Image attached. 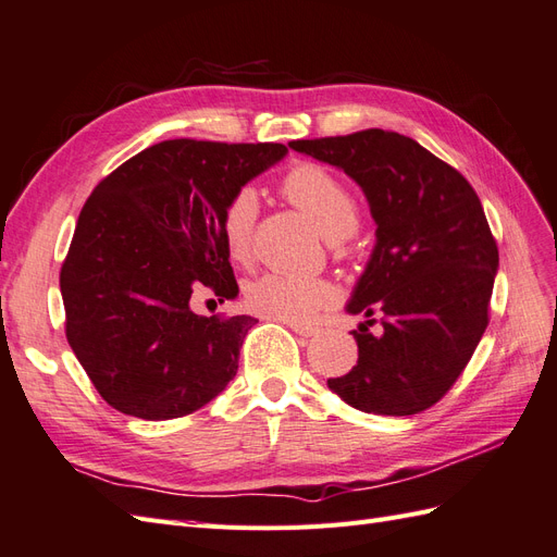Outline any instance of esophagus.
<instances>
[{
	"instance_id": "esophagus-1",
	"label": "esophagus",
	"mask_w": 557,
	"mask_h": 557,
	"mask_svg": "<svg viewBox=\"0 0 557 557\" xmlns=\"http://www.w3.org/2000/svg\"><path fill=\"white\" fill-rule=\"evenodd\" d=\"M289 330H292L294 334H298V336H315V334H318L315 326H310V324H298V322H289Z\"/></svg>"
}]
</instances>
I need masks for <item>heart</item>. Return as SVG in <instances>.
Here are the masks:
<instances>
[{"label":"heart","mask_w":557,"mask_h":557,"mask_svg":"<svg viewBox=\"0 0 557 557\" xmlns=\"http://www.w3.org/2000/svg\"><path fill=\"white\" fill-rule=\"evenodd\" d=\"M282 193L330 242L346 239L358 227L360 209L352 193L320 164H296L284 176ZM256 211L259 199L251 188L235 193L223 209L221 239L233 263L249 261ZM336 298L338 289L330 280H298L275 273L256 277L245 287V306L256 315L277 322H310Z\"/></svg>","instance_id":"b5f03b06"}]
</instances>
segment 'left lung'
<instances>
[{
  "label": "left lung",
  "mask_w": 557,
  "mask_h": 557,
  "mask_svg": "<svg viewBox=\"0 0 557 557\" xmlns=\"http://www.w3.org/2000/svg\"><path fill=\"white\" fill-rule=\"evenodd\" d=\"M289 148L358 183L376 223V245L346 304L367 318L350 332L358 364L326 386L367 414H419L461 376L490 322L498 249L480 197L454 166L395 132ZM374 311L379 335L368 332Z\"/></svg>",
  "instance_id": "1"
}]
</instances>
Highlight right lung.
I'll list each match as a JSON object with an SVG mask.
<instances>
[{"instance_id":"right-lung-1","label":"right lung","mask_w":557,"mask_h":557,"mask_svg":"<svg viewBox=\"0 0 557 557\" xmlns=\"http://www.w3.org/2000/svg\"><path fill=\"white\" fill-rule=\"evenodd\" d=\"M289 150L282 143L162 140L96 185L61 268L65 336L103 400L122 414H193L237 374L259 322L195 315L190 296L239 287L223 249L233 195Z\"/></svg>"}]
</instances>
